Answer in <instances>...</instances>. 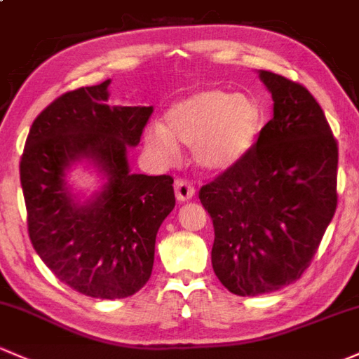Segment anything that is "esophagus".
<instances>
[{
    "mask_svg": "<svg viewBox=\"0 0 359 359\" xmlns=\"http://www.w3.org/2000/svg\"><path fill=\"white\" fill-rule=\"evenodd\" d=\"M175 191H176V200H178V202H187V200L194 198L195 195V188L191 187L187 180H176Z\"/></svg>",
    "mask_w": 359,
    "mask_h": 359,
    "instance_id": "obj_1",
    "label": "esophagus"
}]
</instances>
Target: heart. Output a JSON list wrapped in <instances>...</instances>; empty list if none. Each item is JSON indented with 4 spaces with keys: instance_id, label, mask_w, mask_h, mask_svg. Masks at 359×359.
Wrapping results in <instances>:
<instances>
[{
    "instance_id": "obj_1",
    "label": "heart",
    "mask_w": 359,
    "mask_h": 359,
    "mask_svg": "<svg viewBox=\"0 0 359 359\" xmlns=\"http://www.w3.org/2000/svg\"><path fill=\"white\" fill-rule=\"evenodd\" d=\"M165 125L154 123L145 132V147L163 163H171L181 145L191 147L194 163L209 172L240 164L260 137V107L253 99L209 88L181 99L168 109Z\"/></svg>"
}]
</instances>
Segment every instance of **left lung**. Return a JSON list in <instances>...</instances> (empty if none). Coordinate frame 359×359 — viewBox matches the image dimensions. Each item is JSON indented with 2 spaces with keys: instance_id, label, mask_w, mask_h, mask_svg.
I'll return each instance as SVG.
<instances>
[{
  "instance_id": "obj_1",
  "label": "left lung",
  "mask_w": 359,
  "mask_h": 359,
  "mask_svg": "<svg viewBox=\"0 0 359 359\" xmlns=\"http://www.w3.org/2000/svg\"><path fill=\"white\" fill-rule=\"evenodd\" d=\"M273 118L248 156L200 188L214 224L212 267L238 296L277 291L302 277L337 207V142L299 83L260 70Z\"/></svg>"
}]
</instances>
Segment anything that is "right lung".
<instances>
[{
  "label": "right lung",
  "instance_id": "add662e5",
  "mask_svg": "<svg viewBox=\"0 0 359 359\" xmlns=\"http://www.w3.org/2000/svg\"><path fill=\"white\" fill-rule=\"evenodd\" d=\"M111 80L67 92L36 118L20 161L27 224L34 250L53 273L90 298L119 299L152 273L156 236L175 209L172 178L132 175L152 106H111ZM87 160L102 190L80 203L66 181Z\"/></svg>",
  "mask_w": 359,
  "mask_h": 359
}]
</instances>
